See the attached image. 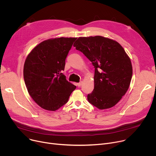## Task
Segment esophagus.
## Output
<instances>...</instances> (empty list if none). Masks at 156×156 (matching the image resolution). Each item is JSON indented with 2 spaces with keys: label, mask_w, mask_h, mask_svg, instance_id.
<instances>
[{
  "label": "esophagus",
  "mask_w": 156,
  "mask_h": 156,
  "mask_svg": "<svg viewBox=\"0 0 156 156\" xmlns=\"http://www.w3.org/2000/svg\"><path fill=\"white\" fill-rule=\"evenodd\" d=\"M82 81H81V82H80V83H76V85L78 86V87H80L81 86V84H82Z\"/></svg>",
  "instance_id": "obj_1"
}]
</instances>
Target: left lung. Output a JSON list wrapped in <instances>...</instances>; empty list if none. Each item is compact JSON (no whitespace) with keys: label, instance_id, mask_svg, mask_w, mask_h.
I'll return each mask as SVG.
<instances>
[{"label":"left lung","instance_id":"left-lung-1","mask_svg":"<svg viewBox=\"0 0 156 156\" xmlns=\"http://www.w3.org/2000/svg\"><path fill=\"white\" fill-rule=\"evenodd\" d=\"M95 68L93 91L87 100L99 109L115 105L128 90L133 69L131 60L120 44L101 36L80 37L73 44Z\"/></svg>","mask_w":156,"mask_h":156}]
</instances>
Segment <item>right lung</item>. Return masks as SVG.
<instances>
[{"label":"right lung","instance_id":"right-lung-1","mask_svg":"<svg viewBox=\"0 0 156 156\" xmlns=\"http://www.w3.org/2000/svg\"><path fill=\"white\" fill-rule=\"evenodd\" d=\"M76 37L44 41L28 55L23 77L28 92L41 108L55 111L68 102L76 86L62 73L65 59Z\"/></svg>","mask_w":156,"mask_h":156}]
</instances>
